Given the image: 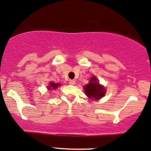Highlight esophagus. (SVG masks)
Here are the masks:
<instances>
[{
  "mask_svg": "<svg viewBox=\"0 0 151 151\" xmlns=\"http://www.w3.org/2000/svg\"><path fill=\"white\" fill-rule=\"evenodd\" d=\"M69 83L70 85H75L76 83V81L74 80H70L69 81Z\"/></svg>",
  "mask_w": 151,
  "mask_h": 151,
  "instance_id": "obj_1",
  "label": "esophagus"
}]
</instances>
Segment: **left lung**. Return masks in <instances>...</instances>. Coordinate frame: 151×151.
<instances>
[{
    "instance_id": "left-lung-1",
    "label": "left lung",
    "mask_w": 151,
    "mask_h": 151,
    "mask_svg": "<svg viewBox=\"0 0 151 151\" xmlns=\"http://www.w3.org/2000/svg\"><path fill=\"white\" fill-rule=\"evenodd\" d=\"M85 94L88 97L94 99H99L103 97L105 94V90L99 84L96 77L93 76L90 79V82L83 86Z\"/></svg>"
}]
</instances>
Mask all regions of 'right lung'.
<instances>
[{"instance_id": "add662e5", "label": "right lung", "mask_w": 151, "mask_h": 151, "mask_svg": "<svg viewBox=\"0 0 151 151\" xmlns=\"http://www.w3.org/2000/svg\"><path fill=\"white\" fill-rule=\"evenodd\" d=\"M58 86H60V83H56L51 82V83H49V86H48V88H49V89H56Z\"/></svg>"}]
</instances>
